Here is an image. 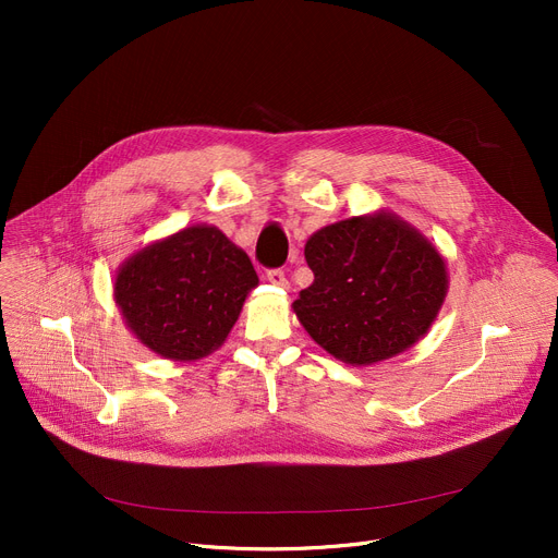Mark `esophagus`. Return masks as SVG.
Wrapping results in <instances>:
<instances>
[{"mask_svg": "<svg viewBox=\"0 0 558 558\" xmlns=\"http://www.w3.org/2000/svg\"><path fill=\"white\" fill-rule=\"evenodd\" d=\"M267 280H269L271 284H276V287H289V280H287V276H284L282 269H269V271H267Z\"/></svg>", "mask_w": 558, "mask_h": 558, "instance_id": "1", "label": "esophagus"}]
</instances>
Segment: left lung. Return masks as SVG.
<instances>
[{"label": "left lung", "instance_id": "obj_1", "mask_svg": "<svg viewBox=\"0 0 558 558\" xmlns=\"http://www.w3.org/2000/svg\"><path fill=\"white\" fill-rule=\"evenodd\" d=\"M305 259L314 282L291 307L320 348L353 366L412 348L448 294L441 253L383 210L316 230Z\"/></svg>", "mask_w": 558, "mask_h": 558}]
</instances>
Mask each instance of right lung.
I'll return each mask as SVG.
<instances>
[{
    "instance_id": "1",
    "label": "right lung",
    "mask_w": 558,
    "mask_h": 558,
    "mask_svg": "<svg viewBox=\"0 0 558 558\" xmlns=\"http://www.w3.org/2000/svg\"><path fill=\"white\" fill-rule=\"evenodd\" d=\"M257 282L248 255L198 223L131 255L114 276V303L156 355L196 362L226 341Z\"/></svg>"
}]
</instances>
